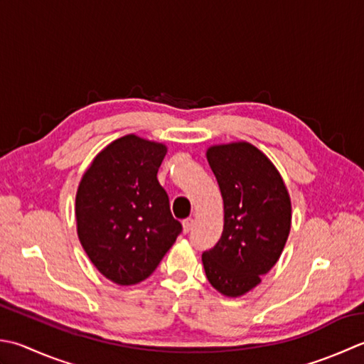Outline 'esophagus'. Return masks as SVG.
I'll use <instances>...</instances> for the list:
<instances>
[{
    "mask_svg": "<svg viewBox=\"0 0 364 364\" xmlns=\"http://www.w3.org/2000/svg\"><path fill=\"white\" fill-rule=\"evenodd\" d=\"M192 227H194V219L188 218V219L183 220V232L184 233H189L192 230Z\"/></svg>",
    "mask_w": 364,
    "mask_h": 364,
    "instance_id": "34e87169",
    "label": "esophagus"
}]
</instances>
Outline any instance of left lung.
I'll return each instance as SVG.
<instances>
[{
  "instance_id": "8db88e82",
  "label": "left lung",
  "mask_w": 364,
  "mask_h": 364,
  "mask_svg": "<svg viewBox=\"0 0 364 364\" xmlns=\"http://www.w3.org/2000/svg\"><path fill=\"white\" fill-rule=\"evenodd\" d=\"M224 200V230L202 254L205 274L225 296H241L260 284L289 238L291 205L286 184L259 148L215 145L206 151Z\"/></svg>"
}]
</instances>
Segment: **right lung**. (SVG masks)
Returning a JSON list of instances; mask_svg holds the SVG:
<instances>
[{"instance_id": "obj_1", "label": "right lung", "mask_w": 364, "mask_h": 364, "mask_svg": "<svg viewBox=\"0 0 364 364\" xmlns=\"http://www.w3.org/2000/svg\"><path fill=\"white\" fill-rule=\"evenodd\" d=\"M167 146L124 135L99 153L75 196L78 240L99 272L119 286L146 279L183 227L158 170Z\"/></svg>"}]
</instances>
